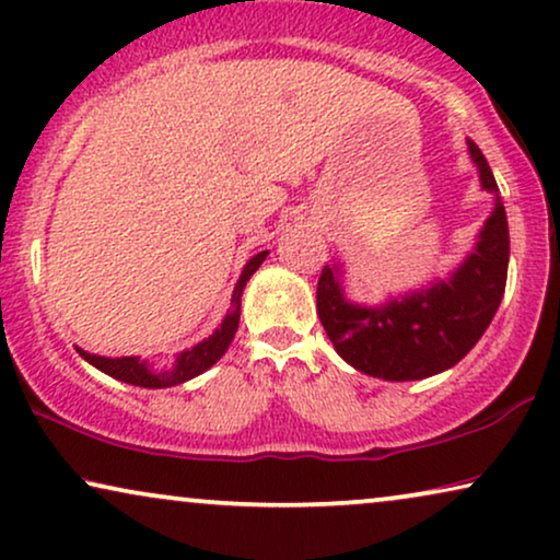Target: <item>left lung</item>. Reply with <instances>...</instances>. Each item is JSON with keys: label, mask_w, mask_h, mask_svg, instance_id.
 <instances>
[{"label": "left lung", "mask_w": 560, "mask_h": 560, "mask_svg": "<svg viewBox=\"0 0 560 560\" xmlns=\"http://www.w3.org/2000/svg\"><path fill=\"white\" fill-rule=\"evenodd\" d=\"M469 155L481 188L494 196V209L477 247L448 280L372 308L347 301L339 265H326L320 272L316 308L324 331L336 354L370 377L408 382L451 370L469 354L500 308L510 262L508 213L487 158L471 140Z\"/></svg>", "instance_id": "obj_1"}]
</instances>
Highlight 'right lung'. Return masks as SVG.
<instances>
[{
    "label": "right lung",
    "instance_id": "right-lung-1",
    "mask_svg": "<svg viewBox=\"0 0 560 560\" xmlns=\"http://www.w3.org/2000/svg\"><path fill=\"white\" fill-rule=\"evenodd\" d=\"M270 255V252H259L249 259L247 265H244V270L240 275V280H236L234 285V295H232V308L226 311L224 320H221V326L213 331L209 339H203L201 343H196L194 349H186L180 351L178 359H175V364L171 370H152L148 362H142L140 357H98V354H89V351H83L75 347V351L86 359L89 364H94L96 370H102L104 374H109V377L119 380V382H127V385H135V387H148V389H160V387H173V385H183V382L198 377V374H203L209 366H213L219 362L221 357H224V351L229 349V343H232L236 328H240V313H242V293H244V285H247V280L252 278L259 270V265L265 262V257Z\"/></svg>",
    "mask_w": 560,
    "mask_h": 560
}]
</instances>
